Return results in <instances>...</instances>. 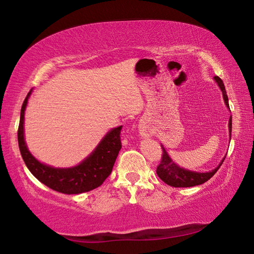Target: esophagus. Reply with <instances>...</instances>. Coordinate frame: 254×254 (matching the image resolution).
Instances as JSON below:
<instances>
[{
    "instance_id": "obj_1",
    "label": "esophagus",
    "mask_w": 254,
    "mask_h": 254,
    "mask_svg": "<svg viewBox=\"0 0 254 254\" xmlns=\"http://www.w3.org/2000/svg\"><path fill=\"white\" fill-rule=\"evenodd\" d=\"M140 133H141V135H142V136L149 135V133H148L147 128H145V127H141V128H140Z\"/></svg>"
}]
</instances>
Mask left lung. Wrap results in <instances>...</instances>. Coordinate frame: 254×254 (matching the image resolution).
I'll list each match as a JSON object with an SVG mask.
<instances>
[{
    "mask_svg": "<svg viewBox=\"0 0 254 254\" xmlns=\"http://www.w3.org/2000/svg\"><path fill=\"white\" fill-rule=\"evenodd\" d=\"M214 79L216 80V83L222 89L225 104L227 105V107H230L229 98H227L226 91H225V86L223 84L222 79L218 76H215ZM229 128H230V137H231L232 118H230V121H229ZM161 149H162L161 160H160V163L158 165L156 171H157V175L159 176V178H160L163 183H166L171 187H194V186H197V185L204 184L216 174V171L221 167L223 161L225 160V158L223 159L220 165H218V167H216L214 170L209 171V173H194V171H189L184 168H180V167L176 165V163L169 158L165 148L161 147Z\"/></svg>",
    "mask_w": 254,
    "mask_h": 254,
    "instance_id": "left-lung-1",
    "label": "left lung"
}]
</instances>
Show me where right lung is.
<instances>
[{
	"label": "right lung",
	"mask_w": 254,
	"mask_h": 254,
	"mask_svg": "<svg viewBox=\"0 0 254 254\" xmlns=\"http://www.w3.org/2000/svg\"><path fill=\"white\" fill-rule=\"evenodd\" d=\"M30 94H31V91L28 93L22 107H21L18 128L20 152L28 169L39 182L62 194H80V192L93 190L101 186L112 173L119 151L122 148L121 135H120L122 127H115L107 133L104 139L101 141V143L97 145L95 151L88 158H86L80 165L66 169L53 168V167L46 166L38 161L29 152L24 142V110Z\"/></svg>",
	"instance_id": "add662e5"
}]
</instances>
